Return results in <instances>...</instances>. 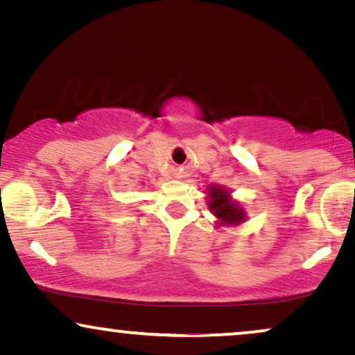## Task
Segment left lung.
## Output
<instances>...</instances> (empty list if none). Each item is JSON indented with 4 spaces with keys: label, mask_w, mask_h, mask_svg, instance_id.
I'll list each match as a JSON object with an SVG mask.
<instances>
[{
    "label": "left lung",
    "mask_w": 355,
    "mask_h": 355,
    "mask_svg": "<svg viewBox=\"0 0 355 355\" xmlns=\"http://www.w3.org/2000/svg\"><path fill=\"white\" fill-rule=\"evenodd\" d=\"M209 194H211L209 209H211L214 216L220 218L224 224H239V222L243 220L245 218L243 211L237 204L232 202L229 199V194H227V191L220 189V187L217 186H212L211 191H209Z\"/></svg>",
    "instance_id": "8db88e82"
}]
</instances>
